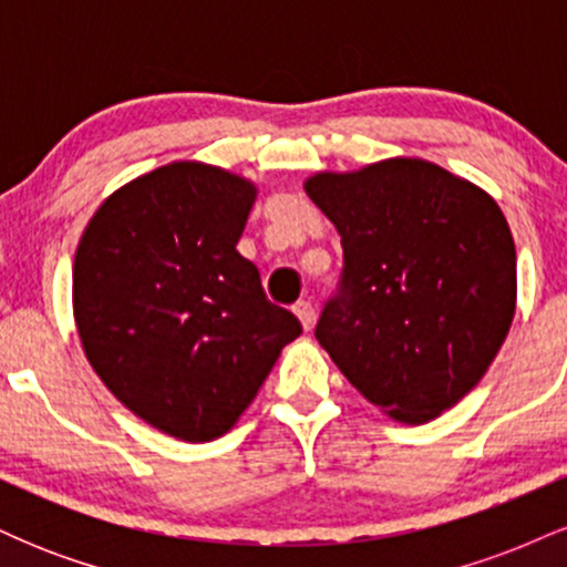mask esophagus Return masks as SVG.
Segmentation results:
<instances>
[{
	"label": "esophagus",
	"mask_w": 567,
	"mask_h": 567,
	"mask_svg": "<svg viewBox=\"0 0 567 567\" xmlns=\"http://www.w3.org/2000/svg\"><path fill=\"white\" fill-rule=\"evenodd\" d=\"M292 311H296V317L301 320L303 330H311V324H315V306H311L309 301H298L296 306H292Z\"/></svg>",
	"instance_id": "esophagus-1"
}]
</instances>
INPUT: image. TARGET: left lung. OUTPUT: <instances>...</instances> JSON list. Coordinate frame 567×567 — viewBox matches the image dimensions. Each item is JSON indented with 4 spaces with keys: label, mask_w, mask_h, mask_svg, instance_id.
I'll return each instance as SVG.
<instances>
[{
    "label": "left lung",
    "mask_w": 567,
    "mask_h": 567,
    "mask_svg": "<svg viewBox=\"0 0 567 567\" xmlns=\"http://www.w3.org/2000/svg\"><path fill=\"white\" fill-rule=\"evenodd\" d=\"M306 194L341 234L338 292L317 341L351 386L426 424L477 386L517 301V256L483 188L424 159L317 173Z\"/></svg>",
    "instance_id": "left-lung-1"
}]
</instances>
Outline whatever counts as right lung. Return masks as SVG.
Segmentation results:
<instances>
[{
  "label": "right lung",
  "mask_w": 567,
  "mask_h": 567,
  "mask_svg": "<svg viewBox=\"0 0 567 567\" xmlns=\"http://www.w3.org/2000/svg\"><path fill=\"white\" fill-rule=\"evenodd\" d=\"M256 186L202 162L130 181L97 207L74 258L84 354L159 432L210 442L237 424L301 322L237 252Z\"/></svg>",
  "instance_id": "add662e5"
}]
</instances>
